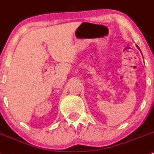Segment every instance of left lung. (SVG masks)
<instances>
[{"instance_id":"obj_1","label":"left lung","mask_w":154,"mask_h":154,"mask_svg":"<svg viewBox=\"0 0 154 154\" xmlns=\"http://www.w3.org/2000/svg\"><path fill=\"white\" fill-rule=\"evenodd\" d=\"M136 47H137V48H138V50H140V48H139V47L138 46V45H136Z\"/></svg>"}]
</instances>
